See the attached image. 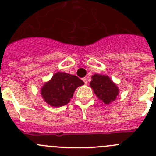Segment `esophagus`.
<instances>
[{
    "instance_id": "34e87169",
    "label": "esophagus",
    "mask_w": 156,
    "mask_h": 156,
    "mask_svg": "<svg viewBox=\"0 0 156 156\" xmlns=\"http://www.w3.org/2000/svg\"><path fill=\"white\" fill-rule=\"evenodd\" d=\"M83 82L85 83V84H87V78H83Z\"/></svg>"
}]
</instances>
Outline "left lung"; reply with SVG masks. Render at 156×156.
<instances>
[{
  "mask_svg": "<svg viewBox=\"0 0 156 156\" xmlns=\"http://www.w3.org/2000/svg\"><path fill=\"white\" fill-rule=\"evenodd\" d=\"M95 94L106 104L113 102L119 94V88L108 76L94 74L90 83Z\"/></svg>",
  "mask_w": 156,
  "mask_h": 156,
  "instance_id": "1",
  "label": "left lung"
}]
</instances>
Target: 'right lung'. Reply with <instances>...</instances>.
<instances>
[{"mask_svg": "<svg viewBox=\"0 0 156 156\" xmlns=\"http://www.w3.org/2000/svg\"><path fill=\"white\" fill-rule=\"evenodd\" d=\"M83 84V81L76 76L57 72L43 86L41 93L46 103L54 107H60L67 104L73 96L76 89Z\"/></svg>", "mask_w": 156, "mask_h": 156, "instance_id": "1", "label": "right lung"}]
</instances>
